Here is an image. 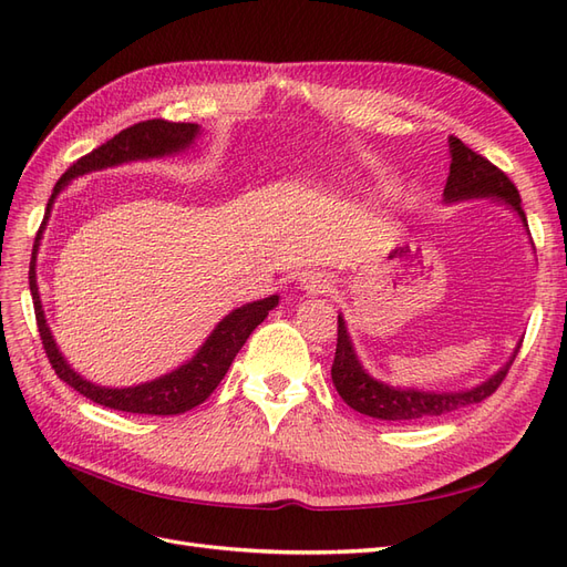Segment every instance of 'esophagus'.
<instances>
[{"instance_id": "1", "label": "esophagus", "mask_w": 567, "mask_h": 567, "mask_svg": "<svg viewBox=\"0 0 567 567\" xmlns=\"http://www.w3.org/2000/svg\"><path fill=\"white\" fill-rule=\"evenodd\" d=\"M300 281L307 290H310V293H326V288H329V279H326L323 274H315V271H305Z\"/></svg>"}]
</instances>
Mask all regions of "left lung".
Returning <instances> with one entry per match:
<instances>
[{
  "mask_svg": "<svg viewBox=\"0 0 567 567\" xmlns=\"http://www.w3.org/2000/svg\"><path fill=\"white\" fill-rule=\"evenodd\" d=\"M452 148V165H450V177L447 186H444V200H466V198H502L506 200L513 210H516L525 227L527 219L520 208V194L516 184H513L504 169L489 163L485 156H480L473 148H468L456 136L450 140ZM518 350L513 352L511 362L494 373L492 379L483 385H477L466 392H419V390H394L385 383L373 381L371 375L357 362L350 336L346 331V321L338 317V342H336V357L331 367V379L338 390V394L346 400L359 414H367L373 419L383 421H419V419H431L442 416L456 411L461 406H471L487 400L492 392H496L506 379L508 369L513 367V359H516Z\"/></svg>",
  "mask_w": 567,
  "mask_h": 567,
  "instance_id": "1",
  "label": "left lung"
}]
</instances>
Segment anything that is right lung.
Returning <instances> with one entry per match:
<instances>
[{"label":"right lung","mask_w":567,"mask_h":567,"mask_svg":"<svg viewBox=\"0 0 567 567\" xmlns=\"http://www.w3.org/2000/svg\"><path fill=\"white\" fill-rule=\"evenodd\" d=\"M196 134H198V125H194V123H169V120H163V117H153V120H144V123H136L123 132H117L113 140L101 144L99 148H94L92 153H87V156H82L80 161H75L71 167H68L65 175L56 182L54 194H51V198L47 203V213H44V219L38 229L35 246H32V260H30V271H28L40 340H42V348L47 352L49 364L56 371L59 379L101 406L130 411V414L175 416V414H184V411L203 404L210 398L213 390L219 385V381L225 379V373L229 371L234 357L238 354V350L244 348L248 336L265 321L271 307H277V302H279V296H271V298L238 307V310H234L229 317L219 321L213 336L205 340V346L198 350V354L192 359V362L179 367L173 373L163 375V379H158V381H151L144 385H136V388L113 390V388H99L90 381H84L63 362V357L56 350V342H54V338H51L49 326L44 321L38 284H35V252L40 246L42 229L47 225L51 203H54L56 194L73 177L90 173V169L111 167V165L136 161V158H156V156H165V153H177L192 144Z\"/></svg>","instance_id":"obj_1"}]
</instances>
